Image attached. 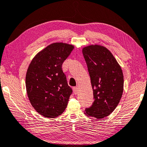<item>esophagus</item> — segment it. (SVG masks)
<instances>
[{
    "label": "esophagus",
    "mask_w": 147,
    "mask_h": 147,
    "mask_svg": "<svg viewBox=\"0 0 147 147\" xmlns=\"http://www.w3.org/2000/svg\"><path fill=\"white\" fill-rule=\"evenodd\" d=\"M73 92H74V94L75 95H76L78 93V87H73Z\"/></svg>",
    "instance_id": "34e87169"
}]
</instances>
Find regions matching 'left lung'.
<instances>
[{
  "label": "left lung",
  "instance_id": "8db88e82",
  "mask_svg": "<svg viewBox=\"0 0 147 147\" xmlns=\"http://www.w3.org/2000/svg\"><path fill=\"white\" fill-rule=\"evenodd\" d=\"M82 53L87 64L94 99L92 105L84 110L85 114L102 119L110 115L121 99L122 70L113 54L104 46H86Z\"/></svg>",
  "mask_w": 147,
  "mask_h": 147
}]
</instances>
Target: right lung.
<instances>
[{
  "label": "right lung",
  "mask_w": 147,
  "mask_h": 147,
  "mask_svg": "<svg viewBox=\"0 0 147 147\" xmlns=\"http://www.w3.org/2000/svg\"><path fill=\"white\" fill-rule=\"evenodd\" d=\"M74 48L65 42L51 43L37 53L28 65L25 77L28 99L45 117H57L67 107L72 89L62 65Z\"/></svg>",
  "instance_id": "obj_1"
}]
</instances>
